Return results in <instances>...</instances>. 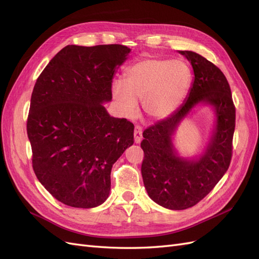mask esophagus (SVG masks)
I'll list each match as a JSON object with an SVG mask.
<instances>
[{"label": "esophagus", "instance_id": "1", "mask_svg": "<svg viewBox=\"0 0 259 259\" xmlns=\"http://www.w3.org/2000/svg\"><path fill=\"white\" fill-rule=\"evenodd\" d=\"M134 139H135V143L136 144H139L140 142H142L143 139V131H142V127L140 126H135V131H134Z\"/></svg>", "mask_w": 259, "mask_h": 259}]
</instances>
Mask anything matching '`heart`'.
Wrapping results in <instances>:
<instances>
[{"label":"heart","mask_w":259,"mask_h":259,"mask_svg":"<svg viewBox=\"0 0 259 259\" xmlns=\"http://www.w3.org/2000/svg\"><path fill=\"white\" fill-rule=\"evenodd\" d=\"M192 81L190 67L182 59H144L125 71V81L112 84V98L125 116L137 113L138 100L149 119L160 121L183 104Z\"/></svg>","instance_id":"obj_1"}]
</instances>
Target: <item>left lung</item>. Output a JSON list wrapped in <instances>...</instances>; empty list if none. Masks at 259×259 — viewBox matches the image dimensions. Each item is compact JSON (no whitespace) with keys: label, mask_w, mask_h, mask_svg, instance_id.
Wrapping results in <instances>:
<instances>
[{"label":"left lung","mask_w":259,"mask_h":259,"mask_svg":"<svg viewBox=\"0 0 259 259\" xmlns=\"http://www.w3.org/2000/svg\"><path fill=\"white\" fill-rule=\"evenodd\" d=\"M190 62L193 82L179 109L144 132L142 175L148 195L156 204L174 210L189 208L211 191L228 169L236 127V109L224 73L191 51H178ZM208 105L214 125L202 153L183 157L174 145L178 126L194 107Z\"/></svg>","instance_id":"8db88e82"}]
</instances>
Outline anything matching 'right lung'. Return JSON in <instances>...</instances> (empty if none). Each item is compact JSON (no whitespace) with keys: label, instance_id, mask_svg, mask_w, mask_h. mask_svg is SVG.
I'll return each mask as SVG.
<instances>
[{"label":"right lung","instance_id":"1","mask_svg":"<svg viewBox=\"0 0 259 259\" xmlns=\"http://www.w3.org/2000/svg\"><path fill=\"white\" fill-rule=\"evenodd\" d=\"M130 53L120 44L68 45L37 77L27 121L32 166L45 189L68 206L103 204L112 165L134 144L133 123L104 107Z\"/></svg>","mask_w":259,"mask_h":259}]
</instances>
